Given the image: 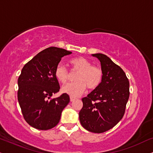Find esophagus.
<instances>
[{
    "mask_svg": "<svg viewBox=\"0 0 153 153\" xmlns=\"http://www.w3.org/2000/svg\"><path fill=\"white\" fill-rule=\"evenodd\" d=\"M75 99H75V98H73V97H70V101H71V102H72V101H74V100Z\"/></svg>",
    "mask_w": 153,
    "mask_h": 153,
    "instance_id": "esophagus-1",
    "label": "esophagus"
}]
</instances>
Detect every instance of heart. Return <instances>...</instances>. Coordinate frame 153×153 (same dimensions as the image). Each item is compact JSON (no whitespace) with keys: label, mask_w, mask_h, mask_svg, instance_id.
I'll list each match as a JSON object with an SVG mask.
<instances>
[{"label":"heart","mask_w":153,"mask_h":153,"mask_svg":"<svg viewBox=\"0 0 153 153\" xmlns=\"http://www.w3.org/2000/svg\"><path fill=\"white\" fill-rule=\"evenodd\" d=\"M74 71H78L75 79L76 82L69 83L62 88V91L71 97H79L85 91L86 86L89 89L97 88L103 78L102 70L97 66L92 65L91 62L86 58L76 57L70 60ZM54 75L59 82L65 84L68 81L70 74L62 64H58L55 68Z\"/></svg>","instance_id":"1"}]
</instances>
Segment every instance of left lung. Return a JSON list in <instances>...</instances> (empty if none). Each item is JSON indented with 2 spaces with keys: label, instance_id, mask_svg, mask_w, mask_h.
I'll use <instances>...</instances> for the list:
<instances>
[{
  "label": "left lung",
  "instance_id": "left-lung-1",
  "mask_svg": "<svg viewBox=\"0 0 153 153\" xmlns=\"http://www.w3.org/2000/svg\"><path fill=\"white\" fill-rule=\"evenodd\" d=\"M101 62L103 78L100 85L82 99L79 120L95 133L110 130L122 119L129 99V81L125 72L103 54H92Z\"/></svg>",
  "mask_w": 153,
  "mask_h": 153
}]
</instances>
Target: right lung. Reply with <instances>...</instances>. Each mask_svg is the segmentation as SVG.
<instances>
[{
    "label": "right lung",
    "instance_id": "obj_1",
    "mask_svg": "<svg viewBox=\"0 0 153 153\" xmlns=\"http://www.w3.org/2000/svg\"><path fill=\"white\" fill-rule=\"evenodd\" d=\"M70 54L65 49L50 47L22 69L18 80V100L25 120L32 127L46 131L59 122L62 111L70 99L67 94L51 99L60 88L54 71L62 58Z\"/></svg>",
    "mask_w": 153,
    "mask_h": 153
}]
</instances>
